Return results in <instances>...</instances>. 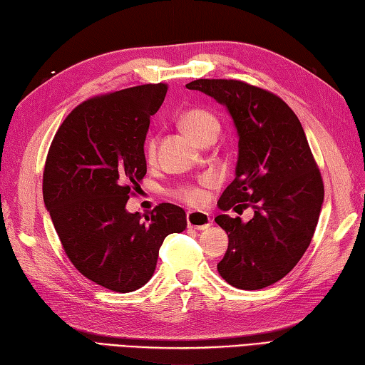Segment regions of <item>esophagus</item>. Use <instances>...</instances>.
<instances>
[{"mask_svg":"<svg viewBox=\"0 0 365 365\" xmlns=\"http://www.w3.org/2000/svg\"><path fill=\"white\" fill-rule=\"evenodd\" d=\"M211 215L202 211H189L187 212V225L193 230H206L211 227Z\"/></svg>","mask_w":365,"mask_h":365,"instance_id":"esophagus-1","label":"esophagus"}]
</instances>
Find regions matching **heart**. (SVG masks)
Instances as JSON below:
<instances>
[{
	"label": "heart",
	"instance_id": "b5f03b06",
	"mask_svg": "<svg viewBox=\"0 0 365 365\" xmlns=\"http://www.w3.org/2000/svg\"><path fill=\"white\" fill-rule=\"evenodd\" d=\"M180 123H181V128L195 141H198L210 132H219L217 118H215L212 113H210V111L202 110V108H192L189 111H185V113L181 116ZM155 148H158V141H155V138L153 137L148 140L146 158L150 160L154 159ZM214 182H215L214 176L207 175L203 178L200 185H184V187L176 189L173 192V195L192 206H200L206 203L207 200V192L205 190V187H210V185H212Z\"/></svg>",
	"mask_w": 365,
	"mask_h": 365
}]
</instances>
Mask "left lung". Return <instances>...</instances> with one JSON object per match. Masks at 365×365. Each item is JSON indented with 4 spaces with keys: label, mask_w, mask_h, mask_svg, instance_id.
Returning <instances> with one entry per match:
<instances>
[{
    "label": "left lung",
    "mask_w": 365,
    "mask_h": 365,
    "mask_svg": "<svg viewBox=\"0 0 365 365\" xmlns=\"http://www.w3.org/2000/svg\"><path fill=\"white\" fill-rule=\"evenodd\" d=\"M225 106L236 125L233 182L222 193V211L254 210V217L220 214L228 235L219 274L240 289L276 284L299 262L314 237L324 200L322 173L294 111L279 96L241 80L200 78L185 85Z\"/></svg>",
    "instance_id": "8db88e82"
}]
</instances>
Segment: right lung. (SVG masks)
<instances>
[{"label":"right lung","mask_w":365,"mask_h":365,"mask_svg":"<svg viewBox=\"0 0 365 365\" xmlns=\"http://www.w3.org/2000/svg\"><path fill=\"white\" fill-rule=\"evenodd\" d=\"M165 83L96 96L73 108L51 141L43 203L66 255L94 284L130 293L153 277L170 233L187 227L182 207L160 203L141 220L125 203L146 175L145 138Z\"/></svg>","instance_id":"obj_1"}]
</instances>
